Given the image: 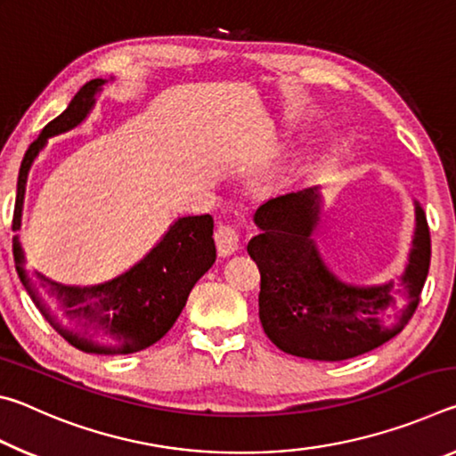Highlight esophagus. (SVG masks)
Wrapping results in <instances>:
<instances>
[{"mask_svg":"<svg viewBox=\"0 0 456 456\" xmlns=\"http://www.w3.org/2000/svg\"><path fill=\"white\" fill-rule=\"evenodd\" d=\"M215 245H217L219 256L227 257L237 249H241V233H239L237 225H229V223H221L215 231Z\"/></svg>","mask_w":456,"mask_h":456,"instance_id":"obj_1","label":"esophagus"}]
</instances>
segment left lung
Returning a JSON list of instances; mask_svg holds the SVG:
<instances>
[{
    "mask_svg": "<svg viewBox=\"0 0 456 456\" xmlns=\"http://www.w3.org/2000/svg\"><path fill=\"white\" fill-rule=\"evenodd\" d=\"M320 187L265 200L261 229L247 245L261 273L259 320L267 338L291 356L338 362L378 348L404 330L420 302L430 265V231L416 203V229L398 283L358 288L339 281L312 239Z\"/></svg>",
    "mask_w": 456,
    "mask_h": 456,
    "instance_id": "left-lung-1",
    "label": "left lung"
}]
</instances>
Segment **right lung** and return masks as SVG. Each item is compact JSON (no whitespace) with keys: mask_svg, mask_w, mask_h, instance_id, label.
<instances>
[{"mask_svg":"<svg viewBox=\"0 0 456 456\" xmlns=\"http://www.w3.org/2000/svg\"><path fill=\"white\" fill-rule=\"evenodd\" d=\"M106 80L84 84L58 118L44 126L21 160L12 229L21 225L29 167L50 136L68 133L88 117ZM211 215L181 217L144 259L126 273L98 285H61L26 267L13 237L15 272L45 322L74 348L90 354H134L157 344L179 318L187 297L215 264Z\"/></svg>","mask_w":456,"mask_h":456,"instance_id":"obj_1","label":"right lung"}]
</instances>
